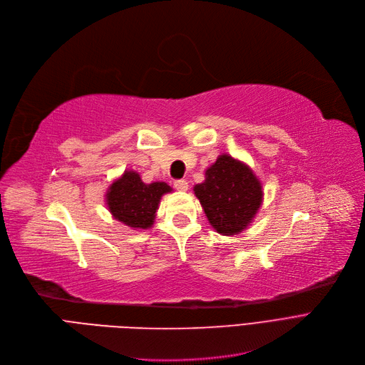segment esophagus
Here are the masks:
<instances>
[{"label": "esophagus", "instance_id": "34e87169", "mask_svg": "<svg viewBox=\"0 0 365 365\" xmlns=\"http://www.w3.org/2000/svg\"><path fill=\"white\" fill-rule=\"evenodd\" d=\"M173 187H175L178 192H187V190H188V182L185 180H178V181L173 182Z\"/></svg>", "mask_w": 365, "mask_h": 365}]
</instances>
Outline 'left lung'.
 <instances>
[{"mask_svg": "<svg viewBox=\"0 0 365 365\" xmlns=\"http://www.w3.org/2000/svg\"><path fill=\"white\" fill-rule=\"evenodd\" d=\"M193 190L207 221L224 236L244 232L263 202L262 182L252 169L229 154L218 155Z\"/></svg>", "mask_w": 365, "mask_h": 365, "instance_id": "obj_1", "label": "left lung"}]
</instances>
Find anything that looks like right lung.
I'll use <instances>...</instances> for the list:
<instances>
[{
	"mask_svg": "<svg viewBox=\"0 0 365 365\" xmlns=\"http://www.w3.org/2000/svg\"><path fill=\"white\" fill-rule=\"evenodd\" d=\"M170 192L172 188L166 182L145 184L138 172L125 170L123 175L108 187L106 199L115 220L133 230H145L154 224L162 196Z\"/></svg>",
	"mask_w": 365,
	"mask_h": 365,
	"instance_id": "obj_1",
	"label": "right lung"
}]
</instances>
